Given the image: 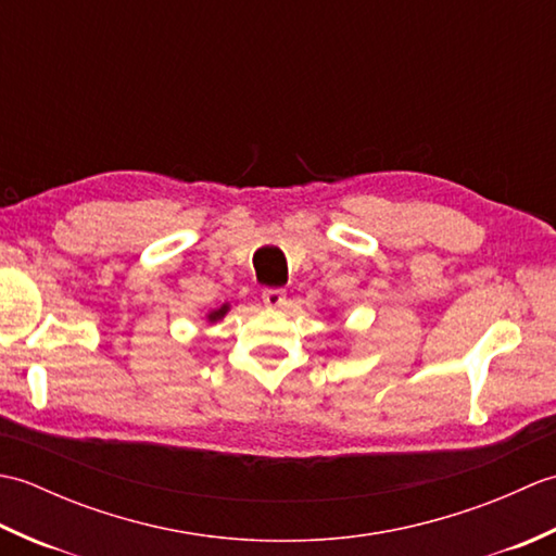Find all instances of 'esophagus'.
<instances>
[{"label":"esophagus","instance_id":"34e87169","mask_svg":"<svg viewBox=\"0 0 556 556\" xmlns=\"http://www.w3.org/2000/svg\"><path fill=\"white\" fill-rule=\"evenodd\" d=\"M263 301L267 308H281L287 303V291L285 289H265Z\"/></svg>","mask_w":556,"mask_h":556}]
</instances>
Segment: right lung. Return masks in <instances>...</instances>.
I'll list each match as a JSON object with an SVG mask.
<instances>
[{
  "label": "right lung",
  "instance_id": "1",
  "mask_svg": "<svg viewBox=\"0 0 556 556\" xmlns=\"http://www.w3.org/2000/svg\"><path fill=\"white\" fill-rule=\"evenodd\" d=\"M229 308H231V305H229V303H222V305H219V308H215V311H210V313L205 315V317H207V323H210V325H215V323H219V320H222V317L229 313Z\"/></svg>",
  "mask_w": 556,
  "mask_h": 556
}]
</instances>
